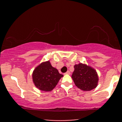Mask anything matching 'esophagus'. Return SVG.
I'll use <instances>...</instances> for the list:
<instances>
[{
  "mask_svg": "<svg viewBox=\"0 0 122 122\" xmlns=\"http://www.w3.org/2000/svg\"><path fill=\"white\" fill-rule=\"evenodd\" d=\"M65 74H71V72H70V71H66V72L65 73Z\"/></svg>",
  "mask_w": 122,
  "mask_h": 122,
  "instance_id": "1",
  "label": "esophagus"
}]
</instances>
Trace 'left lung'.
I'll return each mask as SVG.
<instances>
[{
    "label": "left lung",
    "instance_id": "1",
    "mask_svg": "<svg viewBox=\"0 0 122 122\" xmlns=\"http://www.w3.org/2000/svg\"><path fill=\"white\" fill-rule=\"evenodd\" d=\"M74 68L71 78L78 88L82 91H89L96 88L98 76L96 70L82 63L75 65Z\"/></svg>",
    "mask_w": 122,
    "mask_h": 122
}]
</instances>
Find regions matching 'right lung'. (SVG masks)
<instances>
[{"mask_svg":"<svg viewBox=\"0 0 122 122\" xmlns=\"http://www.w3.org/2000/svg\"><path fill=\"white\" fill-rule=\"evenodd\" d=\"M32 76L36 87L41 91L49 92L54 89L63 76L47 61L41 63L34 69Z\"/></svg>","mask_w":122,"mask_h":122,"instance_id":"1","label":"right lung"}]
</instances>
